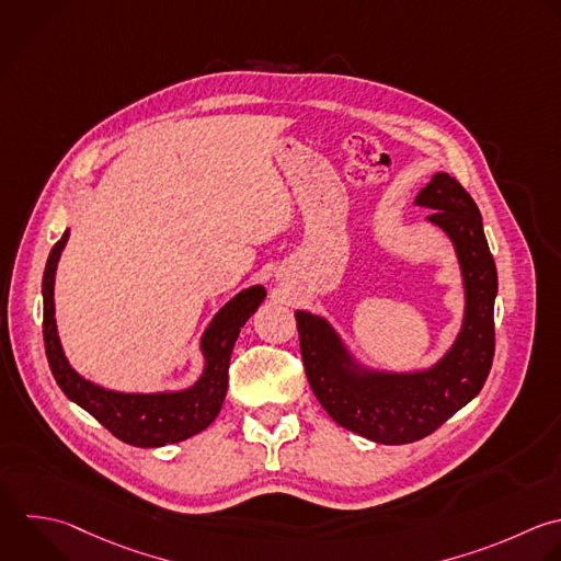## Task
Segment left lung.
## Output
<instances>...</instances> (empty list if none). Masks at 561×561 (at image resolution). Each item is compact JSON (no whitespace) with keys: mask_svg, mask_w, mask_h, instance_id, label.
<instances>
[{"mask_svg":"<svg viewBox=\"0 0 561 561\" xmlns=\"http://www.w3.org/2000/svg\"><path fill=\"white\" fill-rule=\"evenodd\" d=\"M414 204L430 208L427 221L449 237L465 287L460 331L434 366L412 373L364 368L324 318L296 311L302 364L316 399L335 423L383 445L419 440L467 405L484 386L495 348L497 272L476 202L454 178L436 173Z\"/></svg>","mask_w":561,"mask_h":561,"instance_id":"left-lung-1","label":"left lung"}]
</instances>
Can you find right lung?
<instances>
[{
	"mask_svg": "<svg viewBox=\"0 0 561 561\" xmlns=\"http://www.w3.org/2000/svg\"><path fill=\"white\" fill-rule=\"evenodd\" d=\"M70 230L53 248L42 294H44V342L50 370L66 397L88 410L116 438L136 447H162L180 443L206 430L219 414L226 390L234 342L265 298V287L254 285L228 300L202 335L204 373L184 390L173 392H118L81 377L68 362L55 320V274Z\"/></svg>",
	"mask_w": 561,
	"mask_h": 561,
	"instance_id": "obj_1",
	"label": "right lung"
}]
</instances>
